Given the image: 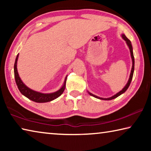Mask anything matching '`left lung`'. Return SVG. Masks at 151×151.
I'll return each instance as SVG.
<instances>
[{"mask_svg":"<svg viewBox=\"0 0 151 151\" xmlns=\"http://www.w3.org/2000/svg\"><path fill=\"white\" fill-rule=\"evenodd\" d=\"M122 39H123L125 41H126L127 44L128 45V47H129V49H130V52H131V58H132V69H131V75H130V77L129 79V81H128V83L126 85H125L124 87L122 88V90L120 92H119L118 93H116V94H114V96H112L111 97H110V98H107V99H104V98H101V97H99L96 95H94V94H92L91 93H88L89 94H91V96H93L94 97H95L96 99H101V100H106V101H109V100H112V99H114L116 98V97H118L119 96L121 95L122 93H124L125 91L127 90V88H129V86H130V84L131 83V81H132V76H133V73H134V55H133V52H132V45H131V42L130 41L129 39H128L126 36L124 35H122Z\"/></svg>","mask_w":151,"mask_h":151,"instance_id":"obj_1","label":"left lung"}]
</instances>
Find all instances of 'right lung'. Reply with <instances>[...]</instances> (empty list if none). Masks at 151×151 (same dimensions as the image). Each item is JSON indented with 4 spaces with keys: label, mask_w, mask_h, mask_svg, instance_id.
Wrapping results in <instances>:
<instances>
[{
    "label": "right lung",
    "mask_w": 151,
    "mask_h": 151,
    "mask_svg": "<svg viewBox=\"0 0 151 151\" xmlns=\"http://www.w3.org/2000/svg\"><path fill=\"white\" fill-rule=\"evenodd\" d=\"M18 57H19V54L17 55L16 60H15L14 65V78H15V81H16L17 85L18 86V88L20 91V93H21L24 96L27 97L28 99H29L30 100L32 101H35L36 103H47V102H50L51 101H53L54 99L58 98V96H60L61 94L65 91V85H66V76L65 81V83H64V85L60 88V89L57 91V92H55V93H49V94H44L41 93H39V92L35 91L32 90V89L29 88V87L24 85V84L22 83V81L20 79V76L19 75V73H18L17 70V60Z\"/></svg>",
    "instance_id": "1"
}]
</instances>
